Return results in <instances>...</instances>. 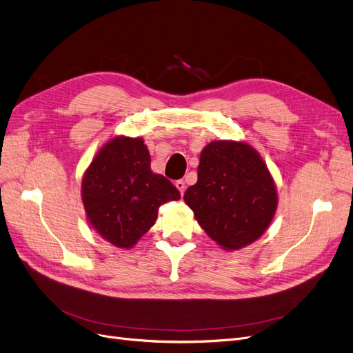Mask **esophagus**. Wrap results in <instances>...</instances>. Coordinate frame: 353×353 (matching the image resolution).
I'll use <instances>...</instances> for the list:
<instances>
[{
    "label": "esophagus",
    "instance_id": "obj_1",
    "mask_svg": "<svg viewBox=\"0 0 353 353\" xmlns=\"http://www.w3.org/2000/svg\"><path fill=\"white\" fill-rule=\"evenodd\" d=\"M175 185H176V188L179 190V193L184 194V191H185V181H184V179H178L176 183H175Z\"/></svg>",
    "mask_w": 353,
    "mask_h": 353
}]
</instances>
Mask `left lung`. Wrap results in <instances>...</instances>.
I'll return each mask as SVG.
<instances>
[{"mask_svg": "<svg viewBox=\"0 0 353 353\" xmlns=\"http://www.w3.org/2000/svg\"><path fill=\"white\" fill-rule=\"evenodd\" d=\"M184 200L208 236L227 250L258 240L272 221L276 191L261 156L244 143L212 141Z\"/></svg>", "mask_w": 353, "mask_h": 353, "instance_id": "obj_1", "label": "left lung"}]
</instances>
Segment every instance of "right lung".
<instances>
[{"label": "right lung", "mask_w": 353, "mask_h": 353, "mask_svg": "<svg viewBox=\"0 0 353 353\" xmlns=\"http://www.w3.org/2000/svg\"><path fill=\"white\" fill-rule=\"evenodd\" d=\"M178 199V188L152 172L141 138L117 137L105 144L82 181L88 221L116 248H132L154 223L159 208Z\"/></svg>", "instance_id": "add662e5"}]
</instances>
